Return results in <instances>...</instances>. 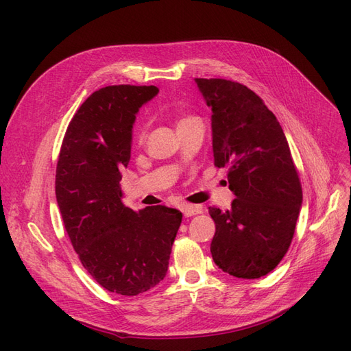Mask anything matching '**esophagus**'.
<instances>
[{
    "mask_svg": "<svg viewBox=\"0 0 351 351\" xmlns=\"http://www.w3.org/2000/svg\"><path fill=\"white\" fill-rule=\"evenodd\" d=\"M182 212L184 214V217H193V215H197V214H202L204 212V209H202V206L199 205H183L182 206Z\"/></svg>",
    "mask_w": 351,
    "mask_h": 351,
    "instance_id": "34e87169",
    "label": "esophagus"
}]
</instances>
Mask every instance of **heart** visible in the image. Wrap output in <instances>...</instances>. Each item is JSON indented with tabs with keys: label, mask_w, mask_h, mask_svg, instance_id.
Segmentation results:
<instances>
[{
	"label": "heart",
	"mask_w": 351,
	"mask_h": 351,
	"mask_svg": "<svg viewBox=\"0 0 351 351\" xmlns=\"http://www.w3.org/2000/svg\"><path fill=\"white\" fill-rule=\"evenodd\" d=\"M190 117H184V119H182L178 121V124L180 123H183V121H186V120H189ZM145 134H146V132H145V127H139V129L136 130V133H134V141L137 142V143H142L143 142V139H145Z\"/></svg>",
	"instance_id": "b5f03b06"
}]
</instances>
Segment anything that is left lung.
<instances>
[{
    "label": "left lung",
    "mask_w": 351,
    "mask_h": 351,
    "mask_svg": "<svg viewBox=\"0 0 351 351\" xmlns=\"http://www.w3.org/2000/svg\"><path fill=\"white\" fill-rule=\"evenodd\" d=\"M212 110V151L227 169L236 199L228 210L209 208L215 221L210 253L237 278L271 272L289 250L303 195L290 146L267 105L241 83L195 79Z\"/></svg>",
    "instance_id": "8db88e82"
}]
</instances>
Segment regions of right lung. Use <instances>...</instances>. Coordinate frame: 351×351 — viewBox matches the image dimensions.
Returning a JSON list of instances; mask_svg holds the SVG:
<instances>
[{"label": "right lung", "mask_w": 351, "mask_h": 351, "mask_svg": "<svg viewBox=\"0 0 351 351\" xmlns=\"http://www.w3.org/2000/svg\"><path fill=\"white\" fill-rule=\"evenodd\" d=\"M156 86L115 84L93 92L71 119L57 162L56 196L73 249L105 290L137 295L161 282L183 214L123 204L136 114Z\"/></svg>", "instance_id": "obj_1"}]
</instances>
